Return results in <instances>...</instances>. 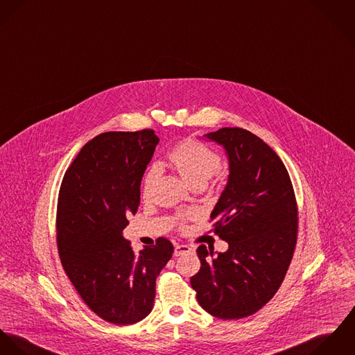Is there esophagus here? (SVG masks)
Returning a JSON list of instances; mask_svg holds the SVG:
<instances>
[{"mask_svg":"<svg viewBox=\"0 0 355 355\" xmlns=\"http://www.w3.org/2000/svg\"><path fill=\"white\" fill-rule=\"evenodd\" d=\"M189 252H193V249L191 246H188V245H177L174 248V256L175 257H178L181 254H185V253H189Z\"/></svg>","mask_w":355,"mask_h":355,"instance_id":"esophagus-1","label":"esophagus"}]
</instances>
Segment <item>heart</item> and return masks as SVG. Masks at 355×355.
<instances>
[{
    "mask_svg": "<svg viewBox=\"0 0 355 355\" xmlns=\"http://www.w3.org/2000/svg\"><path fill=\"white\" fill-rule=\"evenodd\" d=\"M167 158L173 168L187 181L191 187L205 185V182L215 175L222 162L219 155L211 148L205 147L200 141L193 139H187L175 144L167 154ZM157 171L151 168L146 173L143 178V196L148 197L151 193L153 185L155 182Z\"/></svg>",
    "mask_w": 355,
    "mask_h": 355,
    "instance_id": "b5f03b06",
    "label": "heart"
}]
</instances>
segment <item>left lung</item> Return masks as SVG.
<instances>
[{
	"label": "left lung",
	"mask_w": 355,
	"mask_h": 355,
	"mask_svg": "<svg viewBox=\"0 0 355 355\" xmlns=\"http://www.w3.org/2000/svg\"><path fill=\"white\" fill-rule=\"evenodd\" d=\"M204 139L222 146L229 160L227 184L211 212L229 249L200 245L191 284L205 312L236 320L260 311L280 287L297 242V202L283 162L260 137L222 128Z\"/></svg>",
	"instance_id": "left-lung-1"
}]
</instances>
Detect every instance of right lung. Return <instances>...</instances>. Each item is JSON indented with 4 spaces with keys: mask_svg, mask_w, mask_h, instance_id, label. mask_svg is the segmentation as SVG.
<instances>
[{
    "mask_svg": "<svg viewBox=\"0 0 355 355\" xmlns=\"http://www.w3.org/2000/svg\"><path fill=\"white\" fill-rule=\"evenodd\" d=\"M158 143L151 129L102 133L81 148L60 188L62 267L88 308L117 325L151 313L157 277L174 252L158 238L135 253L122 234L139 208L141 178Z\"/></svg>",
    "mask_w": 355,
    "mask_h": 355,
    "instance_id": "add662e5",
    "label": "right lung"
}]
</instances>
